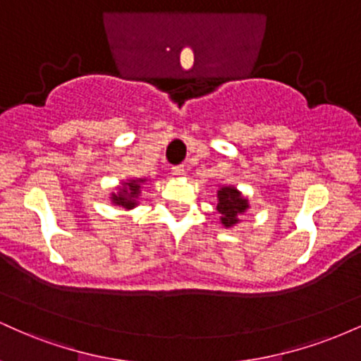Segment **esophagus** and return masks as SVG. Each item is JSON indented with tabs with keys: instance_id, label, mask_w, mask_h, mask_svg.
Wrapping results in <instances>:
<instances>
[{
	"instance_id": "esophagus-1",
	"label": "esophagus",
	"mask_w": 361,
	"mask_h": 361,
	"mask_svg": "<svg viewBox=\"0 0 361 361\" xmlns=\"http://www.w3.org/2000/svg\"><path fill=\"white\" fill-rule=\"evenodd\" d=\"M171 175L173 176H183L185 175V166L183 164H178V166L171 168Z\"/></svg>"
}]
</instances>
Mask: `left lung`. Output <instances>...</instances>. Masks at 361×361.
<instances>
[{
  "mask_svg": "<svg viewBox=\"0 0 361 361\" xmlns=\"http://www.w3.org/2000/svg\"><path fill=\"white\" fill-rule=\"evenodd\" d=\"M217 210L222 215L221 222L226 227H233L239 222V215L247 210V200L234 186H222L217 192Z\"/></svg>",
  "mask_w": 361,
  "mask_h": 361,
  "instance_id": "1",
  "label": "left lung"
}]
</instances>
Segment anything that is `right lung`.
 I'll list each match as a JSON object with an SVG mask.
<instances>
[{"instance_id":"obj_1","label":"right lung","mask_w":361,"mask_h":361,"mask_svg":"<svg viewBox=\"0 0 361 361\" xmlns=\"http://www.w3.org/2000/svg\"><path fill=\"white\" fill-rule=\"evenodd\" d=\"M146 180H132L128 183H123L122 188L117 193H111V202L115 205L123 207V209H134L137 205V197L140 193V185Z\"/></svg>"}]
</instances>
